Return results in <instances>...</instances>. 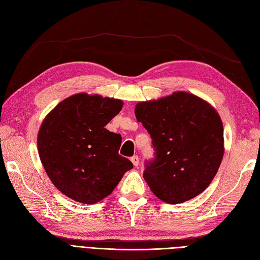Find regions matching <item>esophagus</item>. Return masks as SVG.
I'll return each mask as SVG.
<instances>
[{
	"mask_svg": "<svg viewBox=\"0 0 260 260\" xmlns=\"http://www.w3.org/2000/svg\"><path fill=\"white\" fill-rule=\"evenodd\" d=\"M131 161H132V164H133V165H135L136 167H138V166H139V164H140V158H139V156H137V155L132 156V157H131Z\"/></svg>",
	"mask_w": 260,
	"mask_h": 260,
	"instance_id": "esophagus-1",
	"label": "esophagus"
}]
</instances>
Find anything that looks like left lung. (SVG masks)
<instances>
[{
  "label": "left lung",
  "instance_id": "8db88e82",
  "mask_svg": "<svg viewBox=\"0 0 260 260\" xmlns=\"http://www.w3.org/2000/svg\"><path fill=\"white\" fill-rule=\"evenodd\" d=\"M135 113L155 149L143 174L152 192L175 205L205 191L224 152L223 125L216 109L199 96L178 91L140 102Z\"/></svg>",
  "mask_w": 260,
  "mask_h": 260
}]
</instances>
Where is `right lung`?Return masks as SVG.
I'll use <instances>...</instances> for the list:
<instances>
[{
    "mask_svg": "<svg viewBox=\"0 0 260 260\" xmlns=\"http://www.w3.org/2000/svg\"><path fill=\"white\" fill-rule=\"evenodd\" d=\"M122 101L78 93L45 117L38 152L52 183L69 199L94 204L111 194L132 162L119 155L121 136L105 125Z\"/></svg>",
    "mask_w": 260,
    "mask_h": 260,
    "instance_id": "right-lung-1",
    "label": "right lung"
}]
</instances>
